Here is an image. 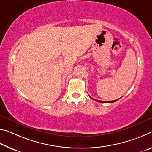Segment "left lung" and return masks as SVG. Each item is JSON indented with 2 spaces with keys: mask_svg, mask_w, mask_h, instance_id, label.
I'll return each instance as SVG.
<instances>
[{
  "mask_svg": "<svg viewBox=\"0 0 152 152\" xmlns=\"http://www.w3.org/2000/svg\"><path fill=\"white\" fill-rule=\"evenodd\" d=\"M91 97V96H90ZM92 99H93V100H94V101H98V102H105V103H111V102H115V101H117V100H115V101H98V100H96V99H92V98H91Z\"/></svg>",
  "mask_w": 152,
  "mask_h": 152,
  "instance_id": "1",
  "label": "left lung"
}]
</instances>
